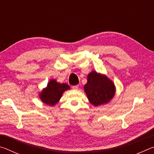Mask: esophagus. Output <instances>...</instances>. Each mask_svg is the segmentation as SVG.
I'll return each instance as SVG.
<instances>
[{"mask_svg":"<svg viewBox=\"0 0 154 154\" xmlns=\"http://www.w3.org/2000/svg\"><path fill=\"white\" fill-rule=\"evenodd\" d=\"M72 89L73 90H77L78 88H79V85H73V86H72Z\"/></svg>","mask_w":154,"mask_h":154,"instance_id":"obj_1","label":"esophagus"}]
</instances>
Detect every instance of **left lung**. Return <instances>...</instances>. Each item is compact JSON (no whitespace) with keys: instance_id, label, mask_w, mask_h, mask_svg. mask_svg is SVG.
<instances>
[{"instance_id":"left-lung-1","label":"left lung","mask_w":154,"mask_h":154,"mask_svg":"<svg viewBox=\"0 0 154 154\" xmlns=\"http://www.w3.org/2000/svg\"><path fill=\"white\" fill-rule=\"evenodd\" d=\"M84 90L91 104L98 106L108 103L113 97L115 85L105 75L92 71L88 75Z\"/></svg>"}]
</instances>
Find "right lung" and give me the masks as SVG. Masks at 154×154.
<instances>
[{
	"instance_id": "1",
	"label": "right lung",
	"mask_w": 154,
	"mask_h": 154,
	"mask_svg": "<svg viewBox=\"0 0 154 154\" xmlns=\"http://www.w3.org/2000/svg\"><path fill=\"white\" fill-rule=\"evenodd\" d=\"M70 89L69 85L66 83H59L56 80H51L48 87L41 92L40 97L43 103L53 106L58 102L65 90Z\"/></svg>"
}]
</instances>
